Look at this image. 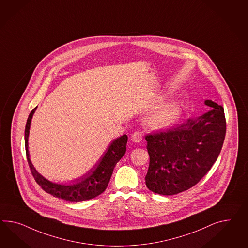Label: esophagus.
Masks as SVG:
<instances>
[{
	"label": "esophagus",
	"instance_id": "esophagus-1",
	"mask_svg": "<svg viewBox=\"0 0 248 248\" xmlns=\"http://www.w3.org/2000/svg\"><path fill=\"white\" fill-rule=\"evenodd\" d=\"M131 141L135 143H140L141 140H143V134L141 131H136L131 135Z\"/></svg>",
	"mask_w": 248,
	"mask_h": 248
}]
</instances>
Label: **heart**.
<instances>
[{"mask_svg": "<svg viewBox=\"0 0 248 248\" xmlns=\"http://www.w3.org/2000/svg\"><path fill=\"white\" fill-rule=\"evenodd\" d=\"M181 110V106L177 102L174 101L165 102L148 114L146 122L153 127H168L177 121Z\"/></svg>", "mask_w": 248, "mask_h": 248, "instance_id": "b5f03b06", "label": "heart"}]
</instances>
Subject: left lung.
Listing matches in <instances>:
<instances>
[{
	"label": "left lung",
	"instance_id": "8db88e82",
	"mask_svg": "<svg viewBox=\"0 0 248 248\" xmlns=\"http://www.w3.org/2000/svg\"><path fill=\"white\" fill-rule=\"evenodd\" d=\"M210 110L175 127L146 136L149 167L146 187L161 195L186 191L216 162L226 135L221 105L205 101Z\"/></svg>",
	"mask_w": 248,
	"mask_h": 248
}]
</instances>
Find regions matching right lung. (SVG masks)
I'll return each instance as SVG.
<instances>
[{
    "mask_svg": "<svg viewBox=\"0 0 248 248\" xmlns=\"http://www.w3.org/2000/svg\"><path fill=\"white\" fill-rule=\"evenodd\" d=\"M38 107L33 108L29 115L25 127V148L27 160L30 165L32 175L37 184L46 192L68 202H83L91 200L102 194L106 190L110 177L112 175L116 164L122 158L126 153L127 136L123 135L113 140L106 151L103 153L101 158L93 165L89 171L83 176L73 181V184H60L53 183L43 177L32 165L29 152V135L32 117Z\"/></svg>",
    "mask_w": 248,
    "mask_h": 248,
    "instance_id": "obj_1",
    "label": "right lung"
}]
</instances>
